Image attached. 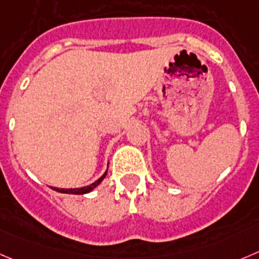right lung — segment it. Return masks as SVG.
<instances>
[{"instance_id":"add662e5","label":"right lung","mask_w":259,"mask_h":259,"mask_svg":"<svg viewBox=\"0 0 259 259\" xmlns=\"http://www.w3.org/2000/svg\"><path fill=\"white\" fill-rule=\"evenodd\" d=\"M108 170H105V173L103 174L102 177H100L98 181H95L94 183H91L90 186H86V187H82V188H56V187H52V189H54V191L60 192V193H70V194H85V193H89V192H91L93 189L95 188L97 186H99L100 183H102L103 179L105 178V176H107Z\"/></svg>"}]
</instances>
